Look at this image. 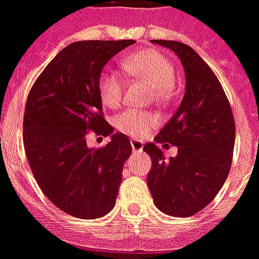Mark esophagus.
<instances>
[{
	"mask_svg": "<svg viewBox=\"0 0 259 259\" xmlns=\"http://www.w3.org/2000/svg\"><path fill=\"white\" fill-rule=\"evenodd\" d=\"M130 144H132L133 152H142L143 150V142H140V140H132Z\"/></svg>",
	"mask_w": 259,
	"mask_h": 259,
	"instance_id": "34e87169",
	"label": "esophagus"
}]
</instances>
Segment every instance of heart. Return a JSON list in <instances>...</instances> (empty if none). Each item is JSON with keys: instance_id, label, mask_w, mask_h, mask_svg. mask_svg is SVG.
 I'll use <instances>...</instances> for the list:
<instances>
[{"instance_id": "heart-1", "label": "heart", "mask_w": 259, "mask_h": 259, "mask_svg": "<svg viewBox=\"0 0 259 259\" xmlns=\"http://www.w3.org/2000/svg\"><path fill=\"white\" fill-rule=\"evenodd\" d=\"M126 75L143 80L152 89L153 98L159 102H168L173 96L176 68L173 62L156 49H142L127 55L122 61ZM100 102L106 107H115L122 100V82L115 73L103 72L98 80ZM113 124L119 132L132 137L146 136L157 126V117L146 110L126 109L115 116Z\"/></svg>"}]
</instances>
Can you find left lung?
Listing matches in <instances>:
<instances>
[{
    "label": "left lung",
    "mask_w": 259,
    "mask_h": 259,
    "mask_svg": "<svg viewBox=\"0 0 259 259\" xmlns=\"http://www.w3.org/2000/svg\"><path fill=\"white\" fill-rule=\"evenodd\" d=\"M152 42L180 58L186 93L154 139L177 146V156L166 160L156 144H144L152 159L147 184L159 210L173 217H190L214 200L228 177L235 142L234 116L215 73L194 49L177 41Z\"/></svg>",
    "instance_id": "8db88e82"
}]
</instances>
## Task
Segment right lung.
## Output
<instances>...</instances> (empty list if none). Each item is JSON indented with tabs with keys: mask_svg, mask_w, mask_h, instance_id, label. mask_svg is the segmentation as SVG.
I'll return each instance as SVG.
<instances>
[{
	"mask_svg": "<svg viewBox=\"0 0 259 259\" xmlns=\"http://www.w3.org/2000/svg\"><path fill=\"white\" fill-rule=\"evenodd\" d=\"M135 41H79L48 63L29 91L24 147L42 193L72 217L93 220L115 207L129 139L105 120L98 92L100 72ZM89 130L112 134L100 149L85 146Z\"/></svg>",
	"mask_w": 259,
	"mask_h": 259,
	"instance_id": "1",
	"label": "right lung"
}]
</instances>
